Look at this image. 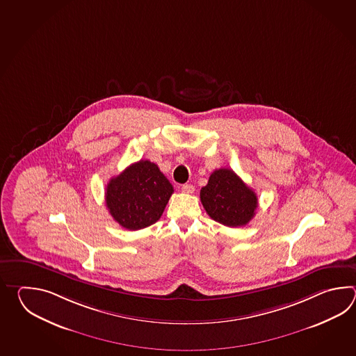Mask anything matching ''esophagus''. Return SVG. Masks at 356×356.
I'll return each mask as SVG.
<instances>
[{
  "instance_id": "esophagus-1",
  "label": "esophagus",
  "mask_w": 356,
  "mask_h": 356,
  "mask_svg": "<svg viewBox=\"0 0 356 356\" xmlns=\"http://www.w3.org/2000/svg\"><path fill=\"white\" fill-rule=\"evenodd\" d=\"M181 192H183V193H187V195H191V193L195 192V187H193L192 184H183V186H181Z\"/></svg>"
}]
</instances>
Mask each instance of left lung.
Segmentation results:
<instances>
[{"instance_id":"obj_1","label":"left lung","mask_w":356,"mask_h":356,"mask_svg":"<svg viewBox=\"0 0 356 356\" xmlns=\"http://www.w3.org/2000/svg\"><path fill=\"white\" fill-rule=\"evenodd\" d=\"M200 198L212 220L230 227L247 225L258 206L254 191L227 168L212 172Z\"/></svg>"}]
</instances>
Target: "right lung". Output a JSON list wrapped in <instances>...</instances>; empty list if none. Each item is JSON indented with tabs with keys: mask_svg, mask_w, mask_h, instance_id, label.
<instances>
[{
	"mask_svg": "<svg viewBox=\"0 0 356 356\" xmlns=\"http://www.w3.org/2000/svg\"><path fill=\"white\" fill-rule=\"evenodd\" d=\"M173 192L156 164L140 160L106 184V207L121 227L140 230L160 219Z\"/></svg>",
	"mask_w": 356,
	"mask_h": 356,
	"instance_id": "right-lung-1",
	"label": "right lung"
}]
</instances>
